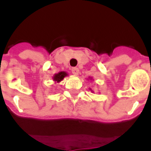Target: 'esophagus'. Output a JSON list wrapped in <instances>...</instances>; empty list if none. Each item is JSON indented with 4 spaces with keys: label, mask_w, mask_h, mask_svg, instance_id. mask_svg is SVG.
Masks as SVG:
<instances>
[{
    "label": "esophagus",
    "mask_w": 151,
    "mask_h": 151,
    "mask_svg": "<svg viewBox=\"0 0 151 151\" xmlns=\"http://www.w3.org/2000/svg\"><path fill=\"white\" fill-rule=\"evenodd\" d=\"M71 71H72V73L74 76H78L79 74V70L78 68H76V67L71 69Z\"/></svg>",
    "instance_id": "obj_1"
}]
</instances>
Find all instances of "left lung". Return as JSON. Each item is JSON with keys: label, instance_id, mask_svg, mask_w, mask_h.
I'll return each instance as SVG.
<instances>
[{"label": "left lung", "instance_id": "1", "mask_svg": "<svg viewBox=\"0 0 151 151\" xmlns=\"http://www.w3.org/2000/svg\"><path fill=\"white\" fill-rule=\"evenodd\" d=\"M89 78L90 80H92V78H91V77H89V78ZM89 90H91V91H92V92H93V91H92V89H91V88H89Z\"/></svg>", "mask_w": 151, "mask_h": 151}]
</instances>
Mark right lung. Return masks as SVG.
<instances>
[{
    "label": "right lung",
    "mask_w": 151,
    "mask_h": 151,
    "mask_svg": "<svg viewBox=\"0 0 151 151\" xmlns=\"http://www.w3.org/2000/svg\"><path fill=\"white\" fill-rule=\"evenodd\" d=\"M66 76H68V73L66 71H60L59 73L54 74V76L52 77V80L54 81L55 83H59Z\"/></svg>",
    "instance_id": "right-lung-1"
}]
</instances>
